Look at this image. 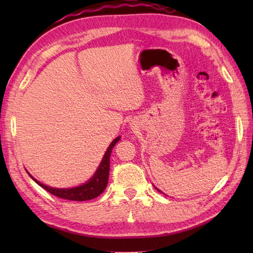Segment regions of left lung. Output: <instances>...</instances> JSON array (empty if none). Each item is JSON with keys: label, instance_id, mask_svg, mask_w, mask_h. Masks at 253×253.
I'll return each mask as SVG.
<instances>
[{"label": "left lung", "instance_id": "1", "mask_svg": "<svg viewBox=\"0 0 253 253\" xmlns=\"http://www.w3.org/2000/svg\"><path fill=\"white\" fill-rule=\"evenodd\" d=\"M155 189H157V190H158V191H160V190H159V189H158V188H155ZM161 192H162V191H161Z\"/></svg>", "mask_w": 253, "mask_h": 253}]
</instances>
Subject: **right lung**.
Returning a JSON list of instances; mask_svg holds the SVG:
<instances>
[{
    "instance_id": "add662e5",
    "label": "right lung",
    "mask_w": 253,
    "mask_h": 253,
    "mask_svg": "<svg viewBox=\"0 0 253 253\" xmlns=\"http://www.w3.org/2000/svg\"><path fill=\"white\" fill-rule=\"evenodd\" d=\"M121 140V137H116L114 140L111 142V144L107 148L106 152L104 154L103 159H102L99 168L96 169L94 175L91 178L85 181L84 184L73 187V188H53L50 186H46L42 182L38 181L36 178H34L28 171L27 173L34 179L38 185L41 186L43 189L49 191L52 195H54L58 198L66 199V200L72 201H87L94 199L98 196H100L102 192L107 186V180H109V174H110V157L112 153L113 148L115 147V144Z\"/></svg>"
}]
</instances>
